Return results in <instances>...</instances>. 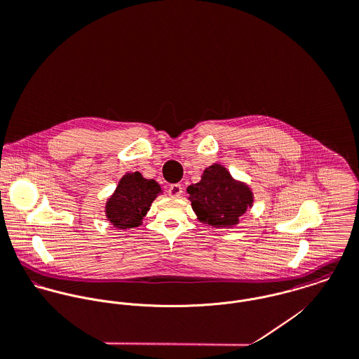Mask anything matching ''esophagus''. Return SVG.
I'll return each instance as SVG.
<instances>
[{
    "label": "esophagus",
    "instance_id": "obj_1",
    "mask_svg": "<svg viewBox=\"0 0 359 359\" xmlns=\"http://www.w3.org/2000/svg\"><path fill=\"white\" fill-rule=\"evenodd\" d=\"M182 194H184V188H182V185H180V184H172V185L168 188V195H170L171 198H180V196H182Z\"/></svg>",
    "mask_w": 359,
    "mask_h": 359
}]
</instances>
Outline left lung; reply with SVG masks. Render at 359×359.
<instances>
[{
    "label": "left lung",
    "instance_id": "left-lung-1",
    "mask_svg": "<svg viewBox=\"0 0 359 359\" xmlns=\"http://www.w3.org/2000/svg\"><path fill=\"white\" fill-rule=\"evenodd\" d=\"M198 219L214 228H232L255 203L252 188L235 180L219 163L208 165L198 184L187 188Z\"/></svg>",
    "mask_w": 359,
    "mask_h": 359
}]
</instances>
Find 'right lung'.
Returning <instances> with one entry per match:
<instances>
[{
    "mask_svg": "<svg viewBox=\"0 0 359 359\" xmlns=\"http://www.w3.org/2000/svg\"><path fill=\"white\" fill-rule=\"evenodd\" d=\"M163 189L141 172H127L104 203V215L117 229H131L142 224L154 199Z\"/></svg>",
    "mask_w": 359,
    "mask_h": 359,
    "instance_id": "1",
    "label": "right lung"
}]
</instances>
